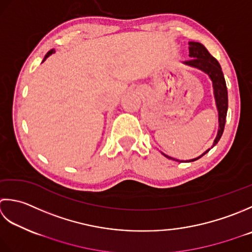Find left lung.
<instances>
[{"instance_id": "1", "label": "left lung", "mask_w": 252, "mask_h": 252, "mask_svg": "<svg viewBox=\"0 0 252 252\" xmlns=\"http://www.w3.org/2000/svg\"><path fill=\"white\" fill-rule=\"evenodd\" d=\"M189 56L192 59L185 62V64L193 66V67H197L199 69L203 70L204 73H207L210 76V78H211L213 81L214 95H215V101H217V106L219 110V123H220L218 136H217V138H215L214 143H213V147H214L219 142L220 137H222V135H223L225 122H226L227 107H228V95H227L226 83H225L223 71H222V68H220L219 62L209 53V51L205 49L201 43L189 42ZM209 150L205 151L202 156H204L205 153L209 152ZM165 157L168 158H172V160H175V158H169L167 156H165ZM201 157L193 158V160H189L188 162L196 161ZM175 161L183 162L179 160H175Z\"/></svg>"}]
</instances>
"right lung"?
Returning a JSON list of instances; mask_svg holds the SVG:
<instances>
[{
    "label": "right lung",
    "instance_id": "obj_1",
    "mask_svg": "<svg viewBox=\"0 0 252 252\" xmlns=\"http://www.w3.org/2000/svg\"><path fill=\"white\" fill-rule=\"evenodd\" d=\"M55 52V51L54 50H50L49 51V52L47 53V54H45V56H44V60L43 61H45V59H47V58H49V56L51 55V54H52V53H54Z\"/></svg>",
    "mask_w": 252,
    "mask_h": 252
}]
</instances>
